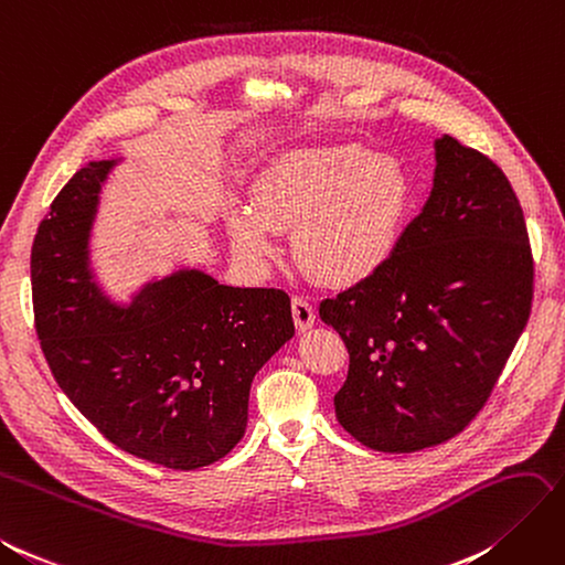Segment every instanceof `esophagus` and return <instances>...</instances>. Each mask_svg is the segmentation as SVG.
Returning a JSON list of instances; mask_svg holds the SVG:
<instances>
[{
	"instance_id": "1",
	"label": "esophagus",
	"mask_w": 565,
	"mask_h": 565,
	"mask_svg": "<svg viewBox=\"0 0 565 565\" xmlns=\"http://www.w3.org/2000/svg\"><path fill=\"white\" fill-rule=\"evenodd\" d=\"M292 318H295V326L299 332H307L309 328H313L316 311L311 307V301L303 297H292Z\"/></svg>"
}]
</instances>
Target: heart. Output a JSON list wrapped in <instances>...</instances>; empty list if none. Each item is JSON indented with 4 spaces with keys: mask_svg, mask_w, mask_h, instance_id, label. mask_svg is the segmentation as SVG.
I'll list each match as a JSON object with an SVG mask.
<instances>
[{
    "mask_svg": "<svg viewBox=\"0 0 565 565\" xmlns=\"http://www.w3.org/2000/svg\"><path fill=\"white\" fill-rule=\"evenodd\" d=\"M411 209L406 173L359 145L297 147L256 175L252 209L227 213V235L247 266L280 254L276 231H292V252L328 287H354L383 268Z\"/></svg>",
    "mask_w": 565,
    "mask_h": 565,
    "instance_id": "obj_1",
    "label": "heart"
}]
</instances>
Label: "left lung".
I'll use <instances>...</instances> for the list:
<instances>
[{
  "mask_svg": "<svg viewBox=\"0 0 565 565\" xmlns=\"http://www.w3.org/2000/svg\"><path fill=\"white\" fill-rule=\"evenodd\" d=\"M523 209L499 166L435 140L428 202L373 278L320 301L349 373L334 414L361 445L420 451L459 435L490 399L532 307Z\"/></svg>",
  "mask_w": 565,
  "mask_h": 565,
  "instance_id": "1",
  "label": "left lung"
}]
</instances>
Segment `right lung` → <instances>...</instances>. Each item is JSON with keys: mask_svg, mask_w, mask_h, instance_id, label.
<instances>
[{"mask_svg": "<svg viewBox=\"0 0 565 565\" xmlns=\"http://www.w3.org/2000/svg\"><path fill=\"white\" fill-rule=\"evenodd\" d=\"M118 161L83 166L38 227L35 330L58 387L111 445L194 470L245 435L252 380L292 340V309L282 289L221 285L196 268L116 303L89 266V233Z\"/></svg>", "mask_w": 565, "mask_h": 565, "instance_id": "add662e5", "label": "right lung"}]
</instances>
